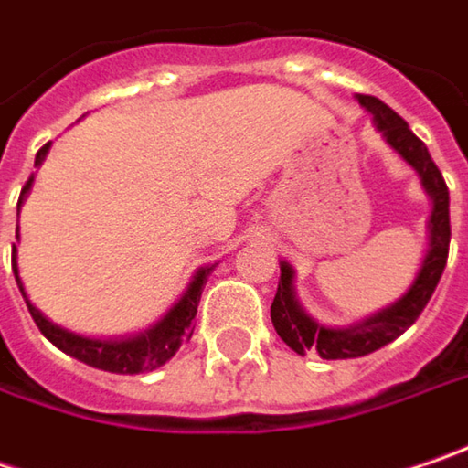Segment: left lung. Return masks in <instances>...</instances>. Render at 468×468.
<instances>
[{
  "label": "left lung",
  "instance_id": "8db88e82",
  "mask_svg": "<svg viewBox=\"0 0 468 468\" xmlns=\"http://www.w3.org/2000/svg\"><path fill=\"white\" fill-rule=\"evenodd\" d=\"M357 102L371 113L373 126L387 140V145L398 153L408 166H413V172L421 179L426 196L431 201V214L426 222L429 243H426L424 261H421L410 289L405 291L398 302H392L389 307L363 317L352 325H342V328L317 323L315 317L299 304L296 289H293V267L286 260H281V281H278V291H275V299L270 307L272 325H275L278 336L289 344L296 355H320L323 360L363 357V355H371L384 344L402 336L419 320L426 302L437 289L440 275L448 261V246H451V196H448V185L442 179V172L431 161L426 145L410 132L405 119H399L398 113L389 105H384L381 100L357 95Z\"/></svg>",
  "mask_w": 468,
  "mask_h": 468
}]
</instances>
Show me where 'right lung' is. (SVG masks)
Instances as JSON below:
<instances>
[{"mask_svg": "<svg viewBox=\"0 0 468 468\" xmlns=\"http://www.w3.org/2000/svg\"><path fill=\"white\" fill-rule=\"evenodd\" d=\"M49 145L47 143L42 151L37 153V161L34 166H42V161L49 153ZM31 185H34V175L28 177V182L23 185L20 190V198H17V214H20V207L26 201V196L31 193ZM15 238L20 240V228H15ZM217 264H207V267H198L193 281L187 283L185 293L179 296L177 302L169 307V313L155 320L151 328L140 331V334H132V336H116V339H95V336H84V334H76V331H69L58 323H52L49 317L44 315L42 310L28 299L26 293V286L20 281V270H17V243H13V272L15 281H17V289L26 299V307L34 317V323L39 325L44 336L49 342L55 344L60 352H66L70 357L92 366V368H100V371L108 373H145L161 368L166 360H172L177 355V349L182 346V342H187L193 336V320H196V313H198V302H201V291L207 286V278L211 275Z\"/></svg>", "mask_w": 468, "mask_h": 468, "instance_id": "1", "label": "right lung"}]
</instances>
